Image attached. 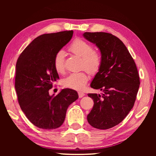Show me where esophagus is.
I'll return each mask as SVG.
<instances>
[{"instance_id":"1","label":"esophagus","mask_w":156,"mask_h":156,"mask_svg":"<svg viewBox=\"0 0 156 156\" xmlns=\"http://www.w3.org/2000/svg\"><path fill=\"white\" fill-rule=\"evenodd\" d=\"M85 94L84 92H78V96H79V98H82L83 97H84Z\"/></svg>"}]
</instances>
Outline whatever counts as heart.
Wrapping results in <instances>:
<instances>
[{
	"label": "heart",
	"instance_id": "heart-1",
	"mask_svg": "<svg viewBox=\"0 0 156 156\" xmlns=\"http://www.w3.org/2000/svg\"><path fill=\"white\" fill-rule=\"evenodd\" d=\"M69 51L73 54L82 58V68L89 73L97 72L101 64V56L98 52L93 50V47L83 39H76L69 46ZM54 68L59 73L65 69V52L59 50L57 52L54 60ZM88 80V76L84 72L71 73L63 80L64 87L74 90H82Z\"/></svg>",
	"mask_w": 156,
	"mask_h": 156
}]
</instances>
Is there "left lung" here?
I'll list each match as a JSON object with an SVG mask.
<instances>
[{"label": "left lung", "instance_id": "left-lung-1", "mask_svg": "<svg viewBox=\"0 0 156 156\" xmlns=\"http://www.w3.org/2000/svg\"><path fill=\"white\" fill-rule=\"evenodd\" d=\"M82 35L101 54V64L90 87L103 93L88 94L94 106L87 120L94 128L108 129L120 123L133 108L140 76L133 58L118 37L105 32H85Z\"/></svg>", "mask_w": 156, "mask_h": 156}]
</instances>
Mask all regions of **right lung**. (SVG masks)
<instances>
[{
	"label": "right lung",
	"mask_w": 156,
	"mask_h": 156,
	"mask_svg": "<svg viewBox=\"0 0 156 156\" xmlns=\"http://www.w3.org/2000/svg\"><path fill=\"white\" fill-rule=\"evenodd\" d=\"M73 31L44 34L34 39L19 57L15 88L21 110L33 124L54 129L64 122L66 111L78 98V92L65 88L54 96L49 90L59 78L54 64L57 52L70 41Z\"/></svg>",
	"instance_id": "add662e5"
}]
</instances>
